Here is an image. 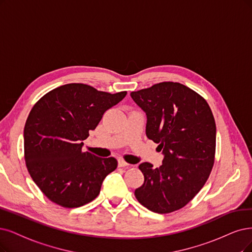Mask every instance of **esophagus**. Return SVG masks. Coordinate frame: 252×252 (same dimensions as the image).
Wrapping results in <instances>:
<instances>
[{"label":"esophagus","mask_w":252,"mask_h":252,"mask_svg":"<svg viewBox=\"0 0 252 252\" xmlns=\"http://www.w3.org/2000/svg\"><path fill=\"white\" fill-rule=\"evenodd\" d=\"M128 164L123 159H118V167H127Z\"/></svg>","instance_id":"1"}]
</instances>
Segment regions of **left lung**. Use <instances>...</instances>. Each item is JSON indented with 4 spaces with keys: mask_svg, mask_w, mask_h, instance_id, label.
<instances>
[{
    "mask_svg": "<svg viewBox=\"0 0 252 252\" xmlns=\"http://www.w3.org/2000/svg\"><path fill=\"white\" fill-rule=\"evenodd\" d=\"M146 114V136L164 156L159 168L139 165L144 183L135 190L142 206L166 214L185 207L206 184L214 165L216 124L202 96L180 83L163 82L131 92Z\"/></svg>",
    "mask_w": 252,
    "mask_h": 252,
    "instance_id": "obj_1",
    "label": "left lung"
}]
</instances>
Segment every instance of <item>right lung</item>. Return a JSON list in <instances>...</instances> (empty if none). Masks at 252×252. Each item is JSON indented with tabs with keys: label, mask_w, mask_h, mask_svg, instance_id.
I'll list each match as a JSON object with an SVG mask.
<instances>
[{
	"label": "right lung",
	"mask_w": 252,
	"mask_h": 252,
	"mask_svg": "<svg viewBox=\"0 0 252 252\" xmlns=\"http://www.w3.org/2000/svg\"><path fill=\"white\" fill-rule=\"evenodd\" d=\"M126 95V91L111 94L72 83L53 89L34 105L24 129L25 160L32 180L51 201L79 208L99 194L117 161L83 153V140Z\"/></svg>",
	"instance_id": "obj_1"
}]
</instances>
